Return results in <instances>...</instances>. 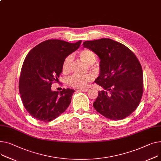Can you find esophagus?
I'll return each mask as SVG.
<instances>
[{"instance_id": "esophagus-1", "label": "esophagus", "mask_w": 161, "mask_h": 161, "mask_svg": "<svg viewBox=\"0 0 161 161\" xmlns=\"http://www.w3.org/2000/svg\"><path fill=\"white\" fill-rule=\"evenodd\" d=\"M78 91L80 92H87L88 91V89H78Z\"/></svg>"}]
</instances>
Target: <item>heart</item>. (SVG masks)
Here are the masks:
<instances>
[{"label": "heart", "instance_id": "obj_1", "mask_svg": "<svg viewBox=\"0 0 161 161\" xmlns=\"http://www.w3.org/2000/svg\"><path fill=\"white\" fill-rule=\"evenodd\" d=\"M79 56L81 59L87 65H90L93 64L96 59V57L94 52L89 49L85 48L81 50L79 52ZM72 62V55L68 56L64 59L62 64V70L64 73H68L70 72L71 69V65ZM93 80V76L91 74H88L84 76L80 75H73L67 79V83L69 86L74 87L81 89L87 86L89 82Z\"/></svg>", "mask_w": 161, "mask_h": 161}]
</instances>
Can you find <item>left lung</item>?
Masks as SVG:
<instances>
[{"label": "left lung", "instance_id": "obj_1", "mask_svg": "<svg viewBox=\"0 0 161 161\" xmlns=\"http://www.w3.org/2000/svg\"><path fill=\"white\" fill-rule=\"evenodd\" d=\"M83 45L100 59V74L94 82L103 90L98 91L93 103L94 109L111 120L130 116L143 94L142 69L135 53L120 42L108 38L86 41Z\"/></svg>", "mask_w": 161, "mask_h": 161}]
</instances>
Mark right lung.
Wrapping results in <instances>:
<instances>
[{
  "label": "right lung",
  "mask_w": 161,
  "mask_h": 161,
  "mask_svg": "<svg viewBox=\"0 0 161 161\" xmlns=\"http://www.w3.org/2000/svg\"><path fill=\"white\" fill-rule=\"evenodd\" d=\"M81 42L49 39L32 48L26 56L21 69L19 92L25 109L37 120L52 121L69 106L74 90L63 89L59 94L52 91L51 85L58 80L64 59Z\"/></svg>",
  "instance_id": "obj_1"
}]
</instances>
